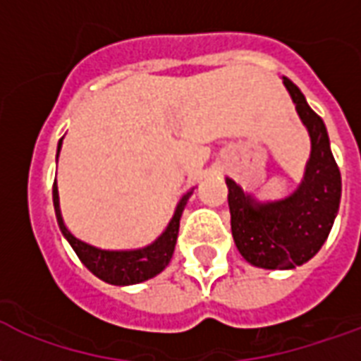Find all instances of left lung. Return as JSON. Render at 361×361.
I'll return each mask as SVG.
<instances>
[{
    "label": "left lung",
    "mask_w": 361,
    "mask_h": 361,
    "mask_svg": "<svg viewBox=\"0 0 361 361\" xmlns=\"http://www.w3.org/2000/svg\"><path fill=\"white\" fill-rule=\"evenodd\" d=\"M283 84L312 142L302 183L286 198L259 202L227 178L236 248L248 264L262 269H294L310 262L327 240L343 194L341 171L331 152L325 123L307 105L296 84L286 76Z\"/></svg>",
    "instance_id": "1"
}]
</instances>
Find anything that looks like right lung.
Instances as JSON below:
<instances>
[{"label":"right lung","mask_w":361,"mask_h":361,"mask_svg":"<svg viewBox=\"0 0 361 361\" xmlns=\"http://www.w3.org/2000/svg\"><path fill=\"white\" fill-rule=\"evenodd\" d=\"M63 138L59 140L57 146V157L61 152ZM192 196V190L186 192L180 202L177 204V209L173 213V219L169 221L167 228L161 235L157 236L152 244L142 246V248H125V250H109L99 248L94 244L76 238L71 233L65 221L61 217V209H59V192H57V183H54V207L55 217H57V225L61 228L63 236L69 240L73 250L76 252L78 259L82 262L88 269L109 285L117 286H128L144 283L148 279H154L159 275L167 265H169L173 252H175V244H177L178 236V225H180V215L184 212L186 202Z\"/></svg>","instance_id":"add662e5"}]
</instances>
